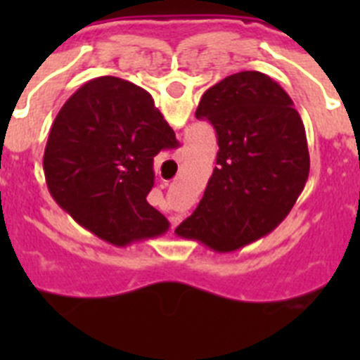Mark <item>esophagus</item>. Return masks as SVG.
<instances>
[{"label":"esophagus","mask_w":360,"mask_h":360,"mask_svg":"<svg viewBox=\"0 0 360 360\" xmlns=\"http://www.w3.org/2000/svg\"><path fill=\"white\" fill-rule=\"evenodd\" d=\"M162 186H165V187H167V186H169V184H167V182H164V184H162Z\"/></svg>","instance_id":"obj_1"}]
</instances>
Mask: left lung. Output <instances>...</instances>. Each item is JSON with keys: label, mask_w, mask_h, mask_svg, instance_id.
I'll return each instance as SVG.
<instances>
[{"label": "left lung", "mask_w": 360, "mask_h": 360, "mask_svg": "<svg viewBox=\"0 0 360 360\" xmlns=\"http://www.w3.org/2000/svg\"><path fill=\"white\" fill-rule=\"evenodd\" d=\"M196 119L218 136L216 167L180 234L232 252L274 231L303 193L307 133L292 98L262 72L232 73L202 95Z\"/></svg>", "instance_id": "obj_1"}]
</instances>
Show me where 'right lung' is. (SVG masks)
<instances>
[{
	"label": "right lung",
	"mask_w": 360,
	"mask_h": 360,
	"mask_svg": "<svg viewBox=\"0 0 360 360\" xmlns=\"http://www.w3.org/2000/svg\"><path fill=\"white\" fill-rule=\"evenodd\" d=\"M176 146L141 86L111 75L91 79L53 120L43 157L46 186L63 211L108 243L162 236L169 221L146 196L155 157Z\"/></svg>",
	"instance_id": "obj_1"
}]
</instances>
